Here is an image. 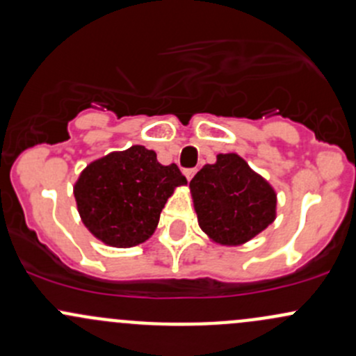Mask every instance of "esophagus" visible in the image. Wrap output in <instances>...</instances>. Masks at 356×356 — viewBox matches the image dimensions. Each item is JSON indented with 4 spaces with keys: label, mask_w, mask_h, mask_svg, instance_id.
<instances>
[{
    "label": "esophagus",
    "mask_w": 356,
    "mask_h": 356,
    "mask_svg": "<svg viewBox=\"0 0 356 356\" xmlns=\"http://www.w3.org/2000/svg\"><path fill=\"white\" fill-rule=\"evenodd\" d=\"M196 174V168H184V175L188 177V181H191L193 179V175Z\"/></svg>",
    "instance_id": "esophagus-1"
}]
</instances>
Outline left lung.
I'll return each mask as SVG.
<instances>
[{"label":"left lung","mask_w":356,"mask_h":356,"mask_svg":"<svg viewBox=\"0 0 356 356\" xmlns=\"http://www.w3.org/2000/svg\"><path fill=\"white\" fill-rule=\"evenodd\" d=\"M189 188L201 230L222 245L244 244L275 222V189L235 153H220Z\"/></svg>","instance_id":"left-lung-1"}]
</instances>
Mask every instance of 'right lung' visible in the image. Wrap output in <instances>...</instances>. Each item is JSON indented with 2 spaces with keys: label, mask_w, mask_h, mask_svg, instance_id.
<instances>
[{
  "label": "right lung",
  "mask_w": 356,
  "mask_h": 356,
  "mask_svg": "<svg viewBox=\"0 0 356 356\" xmlns=\"http://www.w3.org/2000/svg\"><path fill=\"white\" fill-rule=\"evenodd\" d=\"M188 184L175 163L162 165L141 145L112 152L87 165L74 184L85 227L104 244L133 247L152 237L177 186Z\"/></svg>",
  "instance_id": "1"
}]
</instances>
